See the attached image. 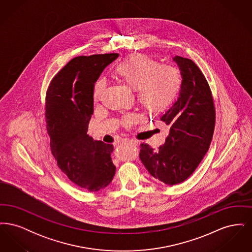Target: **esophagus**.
I'll list each match as a JSON object with an SVG mask.
<instances>
[{
    "label": "esophagus",
    "mask_w": 252,
    "mask_h": 252,
    "mask_svg": "<svg viewBox=\"0 0 252 252\" xmlns=\"http://www.w3.org/2000/svg\"><path fill=\"white\" fill-rule=\"evenodd\" d=\"M121 143H122V144H131V145H137V142H136V141H132V140H123Z\"/></svg>",
    "instance_id": "obj_1"
}]
</instances>
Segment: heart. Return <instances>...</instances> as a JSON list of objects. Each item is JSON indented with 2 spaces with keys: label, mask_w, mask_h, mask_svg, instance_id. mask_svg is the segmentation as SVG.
<instances>
[{
  "label": "heart",
  "mask_w": 252,
  "mask_h": 252,
  "mask_svg": "<svg viewBox=\"0 0 252 252\" xmlns=\"http://www.w3.org/2000/svg\"><path fill=\"white\" fill-rule=\"evenodd\" d=\"M121 83L135 93L136 102L144 113L156 116L170 108L177 100L182 87V75L174 66L159 64L157 60L143 55H131L119 62L113 70ZM105 90V82L97 80L94 86V100L98 101ZM137 117L125 115L122 125L130 127Z\"/></svg>",
  "instance_id": "1"
}]
</instances>
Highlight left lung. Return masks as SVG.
Segmentation results:
<instances>
[{"mask_svg": "<svg viewBox=\"0 0 252 252\" xmlns=\"http://www.w3.org/2000/svg\"><path fill=\"white\" fill-rule=\"evenodd\" d=\"M182 75L178 101L160 120L170 127L158 149L141 144L139 157L150 175L168 185L187 180L209 150L216 126V108L203 72L191 60L175 57Z\"/></svg>", "mask_w": 252, "mask_h": 252, "instance_id": "8db88e82", "label": "left lung"}]
</instances>
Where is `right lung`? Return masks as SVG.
<instances>
[{
	"label": "right lung",
	"instance_id": "add662e5",
	"mask_svg": "<svg viewBox=\"0 0 252 252\" xmlns=\"http://www.w3.org/2000/svg\"><path fill=\"white\" fill-rule=\"evenodd\" d=\"M118 54L80 56L70 60L49 84L45 122L52 155L74 184L89 192L106 188L116 167L113 145L94 141L87 132L94 113V86Z\"/></svg>",
	"mask_w": 252,
	"mask_h": 252
}]
</instances>
